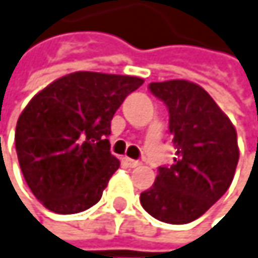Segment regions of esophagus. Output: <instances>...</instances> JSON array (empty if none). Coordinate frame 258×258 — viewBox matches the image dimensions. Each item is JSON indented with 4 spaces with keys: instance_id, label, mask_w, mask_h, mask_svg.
<instances>
[{
    "instance_id": "34e87169",
    "label": "esophagus",
    "mask_w": 258,
    "mask_h": 258,
    "mask_svg": "<svg viewBox=\"0 0 258 258\" xmlns=\"http://www.w3.org/2000/svg\"><path fill=\"white\" fill-rule=\"evenodd\" d=\"M123 163L126 165V167H130V168L141 167V162L139 160H135V159H130V157H123Z\"/></svg>"
}]
</instances>
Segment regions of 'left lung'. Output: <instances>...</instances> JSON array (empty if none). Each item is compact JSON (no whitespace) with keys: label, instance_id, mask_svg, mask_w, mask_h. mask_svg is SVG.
I'll use <instances>...</instances> for the list:
<instances>
[{"label":"left lung","instance_id":"8db88e82","mask_svg":"<svg viewBox=\"0 0 258 258\" xmlns=\"http://www.w3.org/2000/svg\"><path fill=\"white\" fill-rule=\"evenodd\" d=\"M150 91L170 113L176 147L171 167H159L153 186L141 194L154 219L183 225L205 214L229 188L238 162L237 132L200 85L173 79L151 82Z\"/></svg>","mask_w":258,"mask_h":258}]
</instances>
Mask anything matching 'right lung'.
<instances>
[{"label": "right lung", "mask_w": 258, "mask_h": 258, "mask_svg": "<svg viewBox=\"0 0 258 258\" xmlns=\"http://www.w3.org/2000/svg\"><path fill=\"white\" fill-rule=\"evenodd\" d=\"M142 84L136 76L75 72L32 98L15 145L23 176L47 210L76 214L101 200L120 165L107 139L111 119Z\"/></svg>", "instance_id": "add662e5"}]
</instances>
